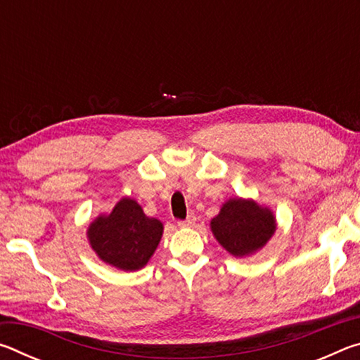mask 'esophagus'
I'll return each instance as SVG.
<instances>
[{"label": "esophagus", "instance_id": "obj_1", "mask_svg": "<svg viewBox=\"0 0 360 360\" xmlns=\"http://www.w3.org/2000/svg\"><path fill=\"white\" fill-rule=\"evenodd\" d=\"M195 221H197V217H195L193 214H188L186 221L178 222V225H179V227H192V225L195 224Z\"/></svg>", "mask_w": 360, "mask_h": 360}]
</instances>
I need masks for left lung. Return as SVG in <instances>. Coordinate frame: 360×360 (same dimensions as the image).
<instances>
[{
	"label": "left lung",
	"instance_id": "1",
	"mask_svg": "<svg viewBox=\"0 0 360 360\" xmlns=\"http://www.w3.org/2000/svg\"><path fill=\"white\" fill-rule=\"evenodd\" d=\"M211 231L219 245L233 257L259 252L276 231V217L268 206L252 198H229L211 219Z\"/></svg>",
	"mask_w": 360,
	"mask_h": 360
}]
</instances>
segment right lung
<instances>
[{
  "label": "right lung",
  "mask_w": 360,
  "mask_h": 360,
  "mask_svg": "<svg viewBox=\"0 0 360 360\" xmlns=\"http://www.w3.org/2000/svg\"><path fill=\"white\" fill-rule=\"evenodd\" d=\"M163 235V224L144 214L135 198H120L111 212L95 217L87 240L105 264L122 271L141 270L154 255Z\"/></svg>",
  "instance_id": "obj_1"
}]
</instances>
